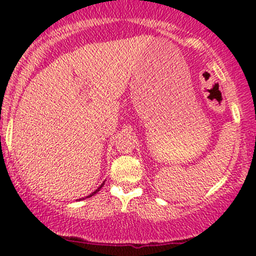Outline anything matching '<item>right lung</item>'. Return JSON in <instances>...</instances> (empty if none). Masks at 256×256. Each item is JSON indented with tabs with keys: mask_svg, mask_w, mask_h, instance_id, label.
I'll use <instances>...</instances> for the list:
<instances>
[{
	"mask_svg": "<svg viewBox=\"0 0 256 256\" xmlns=\"http://www.w3.org/2000/svg\"><path fill=\"white\" fill-rule=\"evenodd\" d=\"M102 186H104V182H102V184H100V187H99V188H98V190H94V192H92V194H89V196H88V197H85V198H90V197H92V196L96 194V193H98V192H99V190H102ZM82 200H84V198H82Z\"/></svg>",
	"mask_w": 256,
	"mask_h": 256,
	"instance_id": "right-lung-1",
	"label": "right lung"
}]
</instances>
